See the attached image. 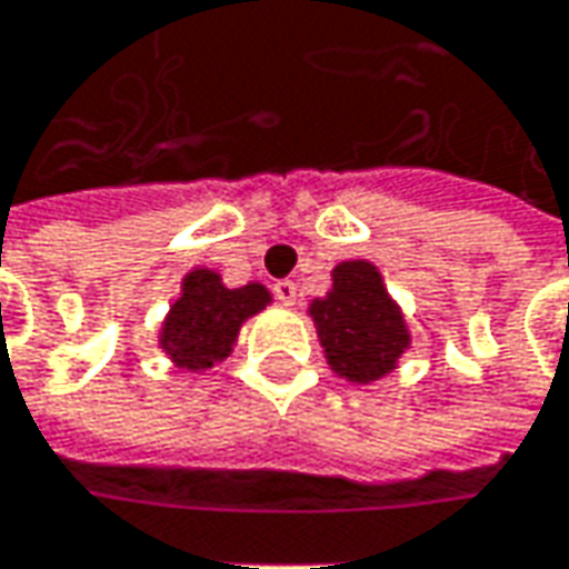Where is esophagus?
Wrapping results in <instances>:
<instances>
[{
  "label": "esophagus",
  "instance_id": "34e87169",
  "mask_svg": "<svg viewBox=\"0 0 569 569\" xmlns=\"http://www.w3.org/2000/svg\"><path fill=\"white\" fill-rule=\"evenodd\" d=\"M274 297H278V300H281L284 307H295L297 297H300V291H297L295 281H288V278H284V281H274Z\"/></svg>",
  "mask_w": 569,
  "mask_h": 569
}]
</instances>
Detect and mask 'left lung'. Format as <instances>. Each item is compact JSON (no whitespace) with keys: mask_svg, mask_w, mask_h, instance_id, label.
I'll use <instances>...</instances> for the list:
<instances>
[{"mask_svg":"<svg viewBox=\"0 0 569 569\" xmlns=\"http://www.w3.org/2000/svg\"><path fill=\"white\" fill-rule=\"evenodd\" d=\"M329 367L348 382H373L396 370L411 345L399 303L367 259L339 262L329 295L310 303Z\"/></svg>","mask_w":569,"mask_h":569,"instance_id":"left-lung-1","label":"left lung"}]
</instances>
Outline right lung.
Returning a JSON list of instances; mask_svg holds the SVG:
<instances>
[{
	"instance_id": "1",
	"label": "right lung",
	"mask_w": 569,
	"mask_h": 569,
	"mask_svg": "<svg viewBox=\"0 0 569 569\" xmlns=\"http://www.w3.org/2000/svg\"><path fill=\"white\" fill-rule=\"evenodd\" d=\"M269 303L272 295L259 281L224 288L218 272L192 269L183 278V295L173 300L161 326V348L183 370H208L228 358L240 326Z\"/></svg>"
}]
</instances>
